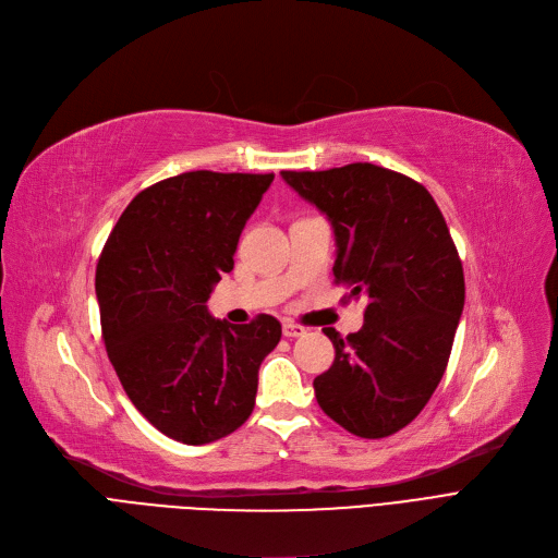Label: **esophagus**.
I'll return each mask as SVG.
<instances>
[{
  "instance_id": "1",
  "label": "esophagus",
  "mask_w": 558,
  "mask_h": 558,
  "mask_svg": "<svg viewBox=\"0 0 558 558\" xmlns=\"http://www.w3.org/2000/svg\"><path fill=\"white\" fill-rule=\"evenodd\" d=\"M307 330L303 328V326H299V324H291V320H284L282 324V335L284 337H289V339H294V337H303Z\"/></svg>"
}]
</instances>
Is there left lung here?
Returning <instances> with one entry per match:
<instances>
[{
	"label": "left lung",
	"instance_id": "left-lung-1",
	"mask_svg": "<svg viewBox=\"0 0 558 558\" xmlns=\"http://www.w3.org/2000/svg\"><path fill=\"white\" fill-rule=\"evenodd\" d=\"M282 179L328 217L335 282L364 296V326L341 337L314 379L316 402L350 434L385 438L412 423L446 373L463 312L457 246L432 194L409 175L353 162Z\"/></svg>",
	"mask_w": 558,
	"mask_h": 558
}]
</instances>
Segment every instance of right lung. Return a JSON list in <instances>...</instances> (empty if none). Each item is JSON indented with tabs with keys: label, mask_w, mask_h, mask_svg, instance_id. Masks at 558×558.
I'll use <instances>...</instances> for the list:
<instances>
[{
	"label": "right lung",
	"mask_w": 558,
	"mask_h": 558,
	"mask_svg": "<svg viewBox=\"0 0 558 558\" xmlns=\"http://www.w3.org/2000/svg\"><path fill=\"white\" fill-rule=\"evenodd\" d=\"M271 183L274 173L171 175L129 203L101 251L106 353L137 412L173 441L203 446L242 427L282 337L269 314L232 326L205 305Z\"/></svg>",
	"instance_id": "right-lung-1"
}]
</instances>
